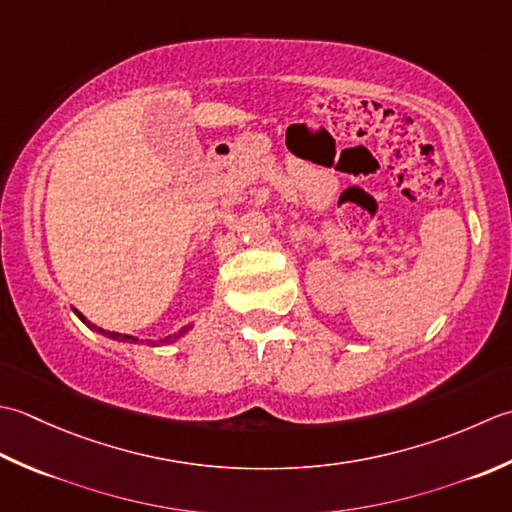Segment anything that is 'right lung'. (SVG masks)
<instances>
[{
  "label": "right lung",
  "mask_w": 512,
  "mask_h": 512,
  "mask_svg": "<svg viewBox=\"0 0 512 512\" xmlns=\"http://www.w3.org/2000/svg\"><path fill=\"white\" fill-rule=\"evenodd\" d=\"M83 322H86V318H83L81 314H77ZM86 325L90 327V329H95V331H99V333H103V336H110V338H117V340H130V342H137V338H132V336H121V333H112V331H103V329H97L95 325H90V322H86ZM187 329H190V327H183V329H179V331H176L174 333V336H168V338H165V340H176V338H179V336H183V333L187 331Z\"/></svg>",
  "instance_id": "add662e5"
}]
</instances>
